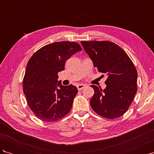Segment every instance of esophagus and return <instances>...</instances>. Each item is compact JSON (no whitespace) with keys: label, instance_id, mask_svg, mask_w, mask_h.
I'll list each match as a JSON object with an SVG mask.
<instances>
[{"label":"esophagus","instance_id":"obj_1","mask_svg":"<svg viewBox=\"0 0 154 154\" xmlns=\"http://www.w3.org/2000/svg\"><path fill=\"white\" fill-rule=\"evenodd\" d=\"M85 87V85H83V84H79L77 85V88L78 91H81L82 90L83 88H84Z\"/></svg>","mask_w":154,"mask_h":154}]
</instances>
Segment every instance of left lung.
I'll return each mask as SVG.
<instances>
[{
	"label": "left lung",
	"mask_w": 154,
	"mask_h": 154,
	"mask_svg": "<svg viewBox=\"0 0 154 154\" xmlns=\"http://www.w3.org/2000/svg\"><path fill=\"white\" fill-rule=\"evenodd\" d=\"M81 44L94 67L107 75L105 89L91 85L94 91L90 101L92 109L107 119L120 117L128 110L137 91L134 64L125 51L112 42L82 41Z\"/></svg>",
	"instance_id": "1"
}]
</instances>
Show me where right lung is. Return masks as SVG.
<instances>
[{"label":"right lung","mask_w":154,"mask_h":154,"mask_svg":"<svg viewBox=\"0 0 154 154\" xmlns=\"http://www.w3.org/2000/svg\"><path fill=\"white\" fill-rule=\"evenodd\" d=\"M82 50L76 42H60L41 48L29 59L23 79V91L27 105L39 119L57 122L71 110L78 89L72 85L57 83L58 73L63 71L71 56Z\"/></svg>","instance_id":"1"}]
</instances>
